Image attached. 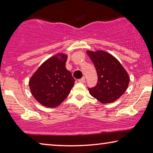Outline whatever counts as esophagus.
<instances>
[{"mask_svg":"<svg viewBox=\"0 0 153 153\" xmlns=\"http://www.w3.org/2000/svg\"><path fill=\"white\" fill-rule=\"evenodd\" d=\"M78 82H81V83H84L85 82V77H82L81 79H78Z\"/></svg>","mask_w":153,"mask_h":153,"instance_id":"esophagus-1","label":"esophagus"}]
</instances>
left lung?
<instances>
[{
  "instance_id": "obj_1",
  "label": "left lung",
  "mask_w": 153,
  "mask_h": 153,
  "mask_svg": "<svg viewBox=\"0 0 153 153\" xmlns=\"http://www.w3.org/2000/svg\"><path fill=\"white\" fill-rule=\"evenodd\" d=\"M98 75L97 86L90 94L102 103H111L122 96L129 85L128 72L115 56L104 51H87Z\"/></svg>"
}]
</instances>
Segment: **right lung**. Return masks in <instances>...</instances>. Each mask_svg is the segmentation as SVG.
I'll list each match as a JSON object with an SVG mask.
<instances>
[{
    "label": "right lung",
    "mask_w": 153,
    "mask_h": 153,
    "mask_svg": "<svg viewBox=\"0 0 153 153\" xmlns=\"http://www.w3.org/2000/svg\"><path fill=\"white\" fill-rule=\"evenodd\" d=\"M67 55L58 53L38 67L29 81L32 94L37 101L49 108L58 107L71 92L75 79L65 67Z\"/></svg>",
    "instance_id": "obj_1"
}]
</instances>
